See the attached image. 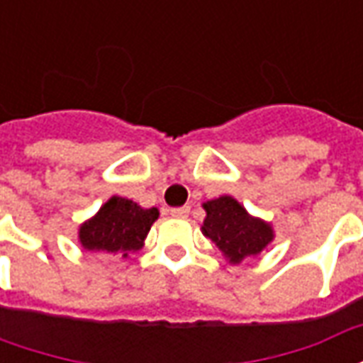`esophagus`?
<instances>
[{"mask_svg": "<svg viewBox=\"0 0 363 363\" xmlns=\"http://www.w3.org/2000/svg\"><path fill=\"white\" fill-rule=\"evenodd\" d=\"M171 216L173 218H186L190 213V206H181V208H171Z\"/></svg>", "mask_w": 363, "mask_h": 363, "instance_id": "1", "label": "esophagus"}]
</instances>
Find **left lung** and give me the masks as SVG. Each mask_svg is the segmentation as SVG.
<instances>
[{
    "mask_svg": "<svg viewBox=\"0 0 363 363\" xmlns=\"http://www.w3.org/2000/svg\"><path fill=\"white\" fill-rule=\"evenodd\" d=\"M204 210V235L212 239L233 264L241 262L245 257L259 255L272 241L270 225L251 218L243 206L231 196L206 202Z\"/></svg>",
    "mask_w": 363,
    "mask_h": 363,
    "instance_id": "1",
    "label": "left lung"
}]
</instances>
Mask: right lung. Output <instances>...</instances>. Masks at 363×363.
<instances>
[{
  "label": "right lung",
  "mask_w": 363,
  "mask_h": 363,
  "mask_svg": "<svg viewBox=\"0 0 363 363\" xmlns=\"http://www.w3.org/2000/svg\"><path fill=\"white\" fill-rule=\"evenodd\" d=\"M157 208L143 210L126 198L112 196L93 220L83 223L79 241L85 251L135 252L142 249L151 223L157 220Z\"/></svg>",
  "instance_id": "obj_1"
}]
</instances>
